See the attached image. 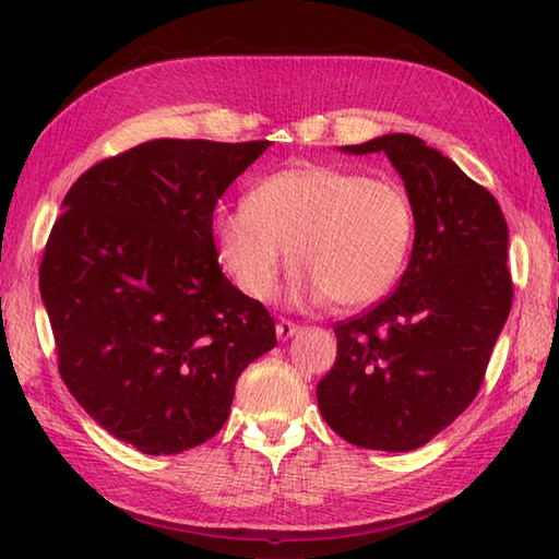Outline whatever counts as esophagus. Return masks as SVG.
Wrapping results in <instances>:
<instances>
[{
	"label": "esophagus",
	"mask_w": 559,
	"mask_h": 559,
	"mask_svg": "<svg viewBox=\"0 0 559 559\" xmlns=\"http://www.w3.org/2000/svg\"><path fill=\"white\" fill-rule=\"evenodd\" d=\"M300 331V324H295V322H290V319H286V317H281L278 322H276V336L281 338V341H288L290 336H295Z\"/></svg>",
	"instance_id": "34e87169"
}]
</instances>
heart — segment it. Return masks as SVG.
Listing matches in <instances>:
<instances>
[{
  "instance_id": "1",
  "label": "heart",
  "mask_w": 559,
  "mask_h": 559,
  "mask_svg": "<svg viewBox=\"0 0 559 559\" xmlns=\"http://www.w3.org/2000/svg\"><path fill=\"white\" fill-rule=\"evenodd\" d=\"M211 235L225 273L247 298L271 300L290 252L295 300L331 298L353 310L384 298L406 271L415 211L394 180L295 165L259 180L245 204H221Z\"/></svg>"
}]
</instances>
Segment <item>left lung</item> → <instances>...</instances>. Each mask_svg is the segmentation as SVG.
Segmentation results:
<instances>
[{
	"instance_id": "obj_1",
	"label": "left lung",
	"mask_w": 559,
	"mask_h": 559,
	"mask_svg": "<svg viewBox=\"0 0 559 559\" xmlns=\"http://www.w3.org/2000/svg\"><path fill=\"white\" fill-rule=\"evenodd\" d=\"M346 153H386L406 182L415 240L399 288L334 324L336 362L317 384L326 425L362 449L411 451L476 399L512 310L507 221L497 199L413 134Z\"/></svg>"
}]
</instances>
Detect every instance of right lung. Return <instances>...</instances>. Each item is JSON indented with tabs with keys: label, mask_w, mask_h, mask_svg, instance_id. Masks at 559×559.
<instances>
[{
	"label": "right lung",
	"mask_w": 559,
	"mask_h": 559,
	"mask_svg": "<svg viewBox=\"0 0 559 559\" xmlns=\"http://www.w3.org/2000/svg\"><path fill=\"white\" fill-rule=\"evenodd\" d=\"M271 141L156 139L71 185L40 261L57 367L93 420L144 454L204 444L237 377L276 346L259 300L225 278L211 218Z\"/></svg>",
	"instance_id": "obj_1"
}]
</instances>
